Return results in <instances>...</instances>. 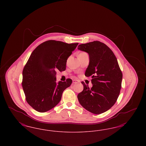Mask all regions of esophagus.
Returning a JSON list of instances; mask_svg holds the SVG:
<instances>
[{"instance_id": "esophagus-1", "label": "esophagus", "mask_w": 146, "mask_h": 146, "mask_svg": "<svg viewBox=\"0 0 146 146\" xmlns=\"http://www.w3.org/2000/svg\"><path fill=\"white\" fill-rule=\"evenodd\" d=\"M77 83H78V81L77 80H75V79L73 80V83L76 84Z\"/></svg>"}]
</instances>
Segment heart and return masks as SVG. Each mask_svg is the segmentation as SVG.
<instances>
[{"label": "heart", "mask_w": 146, "mask_h": 146, "mask_svg": "<svg viewBox=\"0 0 146 146\" xmlns=\"http://www.w3.org/2000/svg\"><path fill=\"white\" fill-rule=\"evenodd\" d=\"M86 54V52H81L79 54Z\"/></svg>", "instance_id": "b5f03b06"}]
</instances>
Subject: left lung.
Masks as SVG:
<instances>
[{"mask_svg": "<svg viewBox=\"0 0 146 146\" xmlns=\"http://www.w3.org/2000/svg\"><path fill=\"white\" fill-rule=\"evenodd\" d=\"M78 49L89 54L90 62L85 76L92 78L91 88L82 82L84 89L78 95V101L87 111L101 114L110 110L118 99L121 88V70L113 52L102 42L82 44Z\"/></svg>", "mask_w": 146, "mask_h": 146, "instance_id": "1", "label": "left lung"}]
</instances>
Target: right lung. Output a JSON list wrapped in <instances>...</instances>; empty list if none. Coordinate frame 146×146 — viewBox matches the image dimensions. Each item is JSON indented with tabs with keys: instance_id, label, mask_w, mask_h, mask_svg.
I'll return each mask as SVG.
<instances>
[{
	"instance_id": "obj_1",
	"label": "right lung",
	"mask_w": 146,
	"mask_h": 146,
	"mask_svg": "<svg viewBox=\"0 0 146 146\" xmlns=\"http://www.w3.org/2000/svg\"><path fill=\"white\" fill-rule=\"evenodd\" d=\"M78 44L50 40L31 54L23 70L22 85L26 101L35 111L42 113L53 108L72 83L68 78L57 84L56 75L57 70H66L67 60Z\"/></svg>"
}]
</instances>
